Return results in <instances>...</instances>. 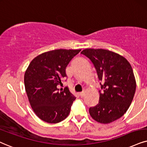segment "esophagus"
I'll use <instances>...</instances> for the list:
<instances>
[{
  "instance_id": "1",
  "label": "esophagus",
  "mask_w": 147,
  "mask_h": 147,
  "mask_svg": "<svg viewBox=\"0 0 147 147\" xmlns=\"http://www.w3.org/2000/svg\"><path fill=\"white\" fill-rule=\"evenodd\" d=\"M85 91H83L82 92H81L79 94V95H80V96H81V97H83V96H84V95H85Z\"/></svg>"
}]
</instances>
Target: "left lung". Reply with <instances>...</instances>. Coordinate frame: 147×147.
Here are the masks:
<instances>
[{
	"label": "left lung",
	"instance_id": "obj_1",
	"mask_svg": "<svg viewBox=\"0 0 147 147\" xmlns=\"http://www.w3.org/2000/svg\"><path fill=\"white\" fill-rule=\"evenodd\" d=\"M91 60L102 81L97 105L90 107L91 117L101 123H110L121 117L131 105L136 87L132 68L125 57L103 49L81 51Z\"/></svg>",
	"mask_w": 147,
	"mask_h": 147
}]
</instances>
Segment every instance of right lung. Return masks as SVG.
Listing matches in <instances>:
<instances>
[{"label": "right lung", "instance_id": "right-lung-1", "mask_svg": "<svg viewBox=\"0 0 147 147\" xmlns=\"http://www.w3.org/2000/svg\"><path fill=\"white\" fill-rule=\"evenodd\" d=\"M81 49H55L33 59L24 75V85L31 107L40 119L57 123L69 115L76 98L68 87L59 89L66 68Z\"/></svg>", "mask_w": 147, "mask_h": 147}]
</instances>
